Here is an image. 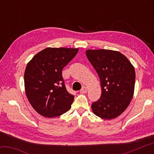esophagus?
Segmentation results:
<instances>
[{
    "mask_svg": "<svg viewBox=\"0 0 154 154\" xmlns=\"http://www.w3.org/2000/svg\"><path fill=\"white\" fill-rule=\"evenodd\" d=\"M87 91H88L87 88L85 87V86H83V87L82 88V90H80V92H81V93H86Z\"/></svg>",
    "mask_w": 154,
    "mask_h": 154,
    "instance_id": "1",
    "label": "esophagus"
}]
</instances>
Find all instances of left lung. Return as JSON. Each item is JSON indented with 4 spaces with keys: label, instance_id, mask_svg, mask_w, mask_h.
<instances>
[{
    "label": "left lung",
    "instance_id": "8db88e82",
    "mask_svg": "<svg viewBox=\"0 0 154 154\" xmlns=\"http://www.w3.org/2000/svg\"><path fill=\"white\" fill-rule=\"evenodd\" d=\"M88 60L100 78L102 93L92 104L96 116L105 119L116 118L128 106L133 96L134 68L120 52L108 49H88Z\"/></svg>",
    "mask_w": 154,
    "mask_h": 154
}]
</instances>
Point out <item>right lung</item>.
Returning <instances> with one entry per match:
<instances>
[{
    "label": "right lung",
    "mask_w": 154,
    "mask_h": 154,
    "mask_svg": "<svg viewBox=\"0 0 154 154\" xmlns=\"http://www.w3.org/2000/svg\"><path fill=\"white\" fill-rule=\"evenodd\" d=\"M79 49L48 48L28 62L24 72L26 94L35 110L54 118L71 107L74 96L68 92L62 71Z\"/></svg>",
    "instance_id": "add662e5"
}]
</instances>
